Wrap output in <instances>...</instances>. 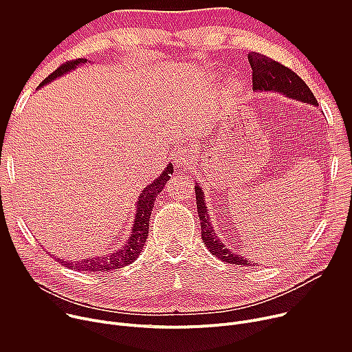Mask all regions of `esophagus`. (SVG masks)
<instances>
[{
  "instance_id": "1",
  "label": "esophagus",
  "mask_w": 352,
  "mask_h": 352,
  "mask_svg": "<svg viewBox=\"0 0 352 352\" xmlns=\"http://www.w3.org/2000/svg\"><path fill=\"white\" fill-rule=\"evenodd\" d=\"M189 162V153L188 150L184 148V147H178L175 152H174V163L178 166V167H184L186 166Z\"/></svg>"
}]
</instances>
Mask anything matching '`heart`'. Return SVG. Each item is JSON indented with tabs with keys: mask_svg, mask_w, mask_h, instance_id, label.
Instances as JSON below:
<instances>
[{
	"mask_svg": "<svg viewBox=\"0 0 352 352\" xmlns=\"http://www.w3.org/2000/svg\"><path fill=\"white\" fill-rule=\"evenodd\" d=\"M241 82L238 80V79H231L230 82H228V87H230V90L231 91H238L239 89H241Z\"/></svg>",
	"mask_w": 352,
	"mask_h": 352,
	"instance_id": "heart-1",
	"label": "heart"
}]
</instances>
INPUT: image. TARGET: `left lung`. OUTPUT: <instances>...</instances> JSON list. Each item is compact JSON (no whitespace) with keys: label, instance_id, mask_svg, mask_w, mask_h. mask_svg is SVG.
<instances>
[{"label":"left lung","instance_id":"8db88e82","mask_svg":"<svg viewBox=\"0 0 352 352\" xmlns=\"http://www.w3.org/2000/svg\"><path fill=\"white\" fill-rule=\"evenodd\" d=\"M248 61L250 64V68H252V89L255 91L281 93L285 94L288 98H294L298 100V102L308 103L311 106H318V100L314 96L312 90L289 68L263 54L254 52L248 54ZM195 193L197 214L200 219V228H202V239L206 243L208 249L223 262L249 266L250 262H248L241 255H236L232 250L227 249V246L217 238V234L214 232L210 217L208 214L209 212L205 205V195L202 192V188L196 185Z\"/></svg>","mask_w":352,"mask_h":352}]
</instances>
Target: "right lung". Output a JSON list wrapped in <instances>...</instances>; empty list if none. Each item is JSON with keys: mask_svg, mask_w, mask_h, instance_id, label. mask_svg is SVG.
Here are the masks:
<instances>
[{"mask_svg": "<svg viewBox=\"0 0 352 352\" xmlns=\"http://www.w3.org/2000/svg\"><path fill=\"white\" fill-rule=\"evenodd\" d=\"M86 61H87L86 58H78V60H72V61L63 64L52 75H48L40 83V87L54 80L56 78L63 76L64 74L75 69L78 65L85 64ZM170 174H173L171 164L167 166V168L162 173V175L157 179H155L152 184L147 185L142 190V193L138 199V204H136V216H135V223L132 227V234L124 246L114 250V252H111V254L97 255V256H91V258L89 256V258H85V259L76 261V262L63 261V259L57 258L58 262L72 270L93 272V273L110 272V270L121 269L126 265H131L139 256V254L142 252V249L144 246V242H146L147 234H148V220H150V214H152V209L155 208L156 196L163 190L166 182L170 179Z\"/></svg>", "mask_w": 352, "mask_h": 352, "instance_id": "add662e5", "label": "right lung"}]
</instances>
